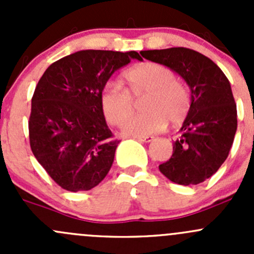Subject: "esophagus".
<instances>
[{
    "label": "esophagus",
    "mask_w": 254,
    "mask_h": 254,
    "mask_svg": "<svg viewBox=\"0 0 254 254\" xmlns=\"http://www.w3.org/2000/svg\"><path fill=\"white\" fill-rule=\"evenodd\" d=\"M134 139L139 140L141 142H150L153 140V136H134Z\"/></svg>",
    "instance_id": "1"
}]
</instances>
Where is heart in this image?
<instances>
[{"mask_svg": "<svg viewBox=\"0 0 254 254\" xmlns=\"http://www.w3.org/2000/svg\"><path fill=\"white\" fill-rule=\"evenodd\" d=\"M127 88L109 81L102 87L99 103L107 122L122 124L133 109L132 97L145 95L142 109L145 112L128 118L123 123V134L146 136L163 129L167 124L178 125L183 122L190 106L189 92L176 81L170 68L157 63H143L124 73Z\"/></svg>", "mask_w": 254, "mask_h": 254, "instance_id": "heart-1", "label": "heart"}]
</instances>
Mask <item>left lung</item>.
<instances>
[{"instance_id":"left-lung-1","label":"left lung","mask_w":254,"mask_h":254,"mask_svg":"<svg viewBox=\"0 0 254 254\" xmlns=\"http://www.w3.org/2000/svg\"><path fill=\"white\" fill-rule=\"evenodd\" d=\"M140 54L178 73L191 92L190 108L173 142L172 156L158 168L173 183H201L217 172L234 143L237 108L231 84L214 61L191 49L170 48Z\"/></svg>"}]
</instances>
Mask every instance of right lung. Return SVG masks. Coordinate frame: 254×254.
<instances>
[{
    "label": "right lung",
    "mask_w": 254,
    "mask_h": 254,
    "mask_svg": "<svg viewBox=\"0 0 254 254\" xmlns=\"http://www.w3.org/2000/svg\"><path fill=\"white\" fill-rule=\"evenodd\" d=\"M136 51L81 50L51 64L32 98L29 142L33 155L56 184L89 190L111 170L119 140L107 125L99 93Z\"/></svg>",
    "instance_id": "obj_1"
}]
</instances>
